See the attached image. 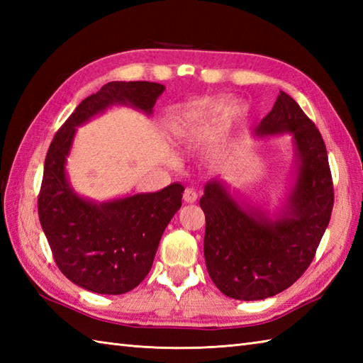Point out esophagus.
<instances>
[{
    "label": "esophagus",
    "mask_w": 363,
    "mask_h": 363,
    "mask_svg": "<svg viewBox=\"0 0 363 363\" xmlns=\"http://www.w3.org/2000/svg\"><path fill=\"white\" fill-rule=\"evenodd\" d=\"M198 199V194H196V190L195 189H191V187H189V189H186V191H184V201L186 203H195Z\"/></svg>",
    "instance_id": "obj_1"
}]
</instances>
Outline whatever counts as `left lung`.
I'll return each mask as SVG.
<instances>
[{
  "mask_svg": "<svg viewBox=\"0 0 363 363\" xmlns=\"http://www.w3.org/2000/svg\"><path fill=\"white\" fill-rule=\"evenodd\" d=\"M290 133L299 169L279 218L246 212L220 181L206 184L204 259L211 279L226 296L257 301L295 284L315 257L334 207L326 145L313 121L285 91L256 128L257 135Z\"/></svg>",
  "mask_w": 363,
  "mask_h": 363,
  "instance_id": "left-lung-1",
  "label": "left lung"
}]
</instances>
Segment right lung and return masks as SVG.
<instances>
[{"label": "right lung", "mask_w": 363, "mask_h": 363, "mask_svg": "<svg viewBox=\"0 0 363 363\" xmlns=\"http://www.w3.org/2000/svg\"><path fill=\"white\" fill-rule=\"evenodd\" d=\"M164 89L148 81L106 84L76 107L46 152L38 218L56 265L86 290L121 295L145 279L160 237L182 204L184 186L172 184L156 194L103 204L86 201L74 194L65 177V157L76 126L112 104H130L151 113Z\"/></svg>", "instance_id": "obj_1"}]
</instances>
